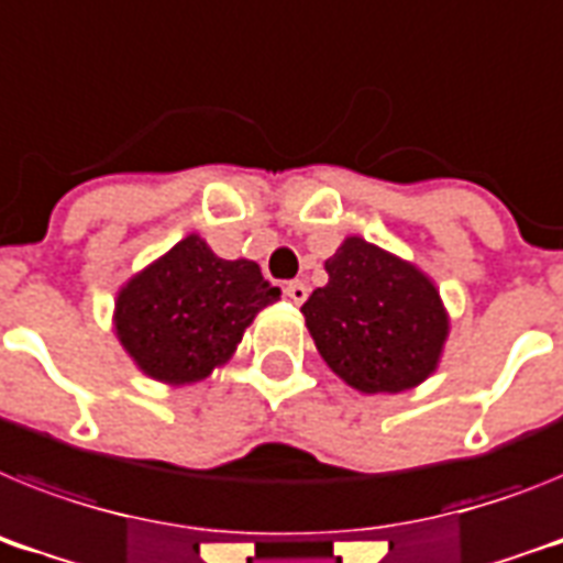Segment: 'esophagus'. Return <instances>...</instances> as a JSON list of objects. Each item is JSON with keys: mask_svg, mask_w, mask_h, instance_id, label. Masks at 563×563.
I'll list each match as a JSON object with an SVG mask.
<instances>
[{"mask_svg": "<svg viewBox=\"0 0 563 563\" xmlns=\"http://www.w3.org/2000/svg\"><path fill=\"white\" fill-rule=\"evenodd\" d=\"M285 296L292 301V305H301V301L307 299V285L305 282H290V285L285 287Z\"/></svg>", "mask_w": 563, "mask_h": 563, "instance_id": "esophagus-1", "label": "esophagus"}]
</instances>
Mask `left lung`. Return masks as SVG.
Masks as SVG:
<instances>
[{
  "label": "left lung",
  "mask_w": 563,
  "mask_h": 563,
  "mask_svg": "<svg viewBox=\"0 0 563 563\" xmlns=\"http://www.w3.org/2000/svg\"><path fill=\"white\" fill-rule=\"evenodd\" d=\"M328 285L301 305L335 376L358 393L419 387L439 367L450 319L430 278L405 258L350 235L324 262Z\"/></svg>",
  "instance_id": "obj_1"
}]
</instances>
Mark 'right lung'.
<instances>
[{
    "instance_id": "obj_1",
    "label": "right lung",
    "mask_w": 563,
    "mask_h": 563,
    "mask_svg": "<svg viewBox=\"0 0 563 563\" xmlns=\"http://www.w3.org/2000/svg\"><path fill=\"white\" fill-rule=\"evenodd\" d=\"M278 296L256 262L219 258L194 233L119 290L113 324L144 376L176 387L228 362L250 321Z\"/></svg>"
}]
</instances>
